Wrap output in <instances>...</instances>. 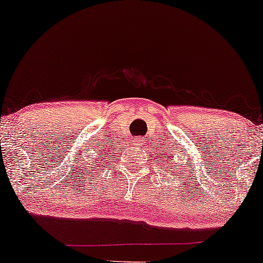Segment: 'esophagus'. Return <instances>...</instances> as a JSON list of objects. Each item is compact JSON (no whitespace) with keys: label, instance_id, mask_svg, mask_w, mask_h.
<instances>
[{"label":"esophagus","instance_id":"34e87169","mask_svg":"<svg viewBox=\"0 0 263 263\" xmlns=\"http://www.w3.org/2000/svg\"><path fill=\"white\" fill-rule=\"evenodd\" d=\"M139 141H141V144H142V141H145V140H142V139H141V140H139Z\"/></svg>","mask_w":263,"mask_h":263}]
</instances>
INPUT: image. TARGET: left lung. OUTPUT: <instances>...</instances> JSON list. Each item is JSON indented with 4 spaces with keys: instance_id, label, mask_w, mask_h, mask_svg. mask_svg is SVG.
<instances>
[{
    "instance_id": "1",
    "label": "left lung",
    "mask_w": 263,
    "mask_h": 263,
    "mask_svg": "<svg viewBox=\"0 0 263 263\" xmlns=\"http://www.w3.org/2000/svg\"><path fill=\"white\" fill-rule=\"evenodd\" d=\"M172 158H173V156H172L171 152H170V154H168V150L164 151V152H160V161L162 162V164H166V168L172 167L170 166L171 164H172V166L174 164V162L171 161ZM171 170L174 171V167L171 168Z\"/></svg>"
}]
</instances>
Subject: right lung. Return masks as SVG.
<instances>
[{
  "label": "right lung",
  "instance_id": "add662e5",
  "mask_svg": "<svg viewBox=\"0 0 263 263\" xmlns=\"http://www.w3.org/2000/svg\"><path fill=\"white\" fill-rule=\"evenodd\" d=\"M99 152H101V154L99 155L101 160H105V157L108 156V155H107V152H106V148H103V151H99ZM99 163H100V162H99Z\"/></svg>",
  "mask_w": 263,
  "mask_h": 263
}]
</instances>
